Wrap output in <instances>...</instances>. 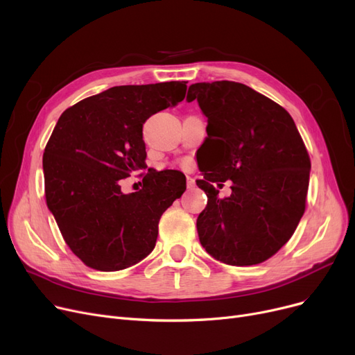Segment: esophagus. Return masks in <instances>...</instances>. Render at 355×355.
<instances>
[{"instance_id": "1", "label": "esophagus", "mask_w": 355, "mask_h": 355, "mask_svg": "<svg viewBox=\"0 0 355 355\" xmlns=\"http://www.w3.org/2000/svg\"><path fill=\"white\" fill-rule=\"evenodd\" d=\"M193 187H196V181L193 177L187 175V189H193Z\"/></svg>"}]
</instances>
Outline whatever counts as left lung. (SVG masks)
Returning a JSON list of instances; mask_svg holds the SVG:
<instances>
[{
  "mask_svg": "<svg viewBox=\"0 0 355 355\" xmlns=\"http://www.w3.org/2000/svg\"><path fill=\"white\" fill-rule=\"evenodd\" d=\"M207 117L203 180L207 206L197 218L200 243L229 266H254L291 238L302 216L311 159L291 116L255 89L234 81L197 83ZM233 181V194L218 198L213 183Z\"/></svg>",
  "mask_w": 355,
  "mask_h": 355,
  "instance_id": "1",
  "label": "left lung"
}]
</instances>
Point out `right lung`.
<instances>
[{"label":"right lung","mask_w":355,"mask_h":355,"mask_svg":"<svg viewBox=\"0 0 355 355\" xmlns=\"http://www.w3.org/2000/svg\"><path fill=\"white\" fill-rule=\"evenodd\" d=\"M186 84L112 87L59 117L43 153L46 203L85 266L119 271L155 248L161 216L186 181L173 171L146 174L142 190L125 194L120 180L145 168L144 123L182 101Z\"/></svg>","instance_id":"right-lung-1"}]
</instances>
